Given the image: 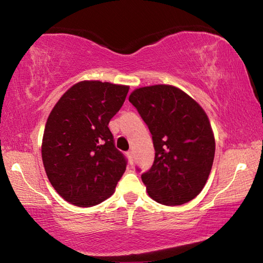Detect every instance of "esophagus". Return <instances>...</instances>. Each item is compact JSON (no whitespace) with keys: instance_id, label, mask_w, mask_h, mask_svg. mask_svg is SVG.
<instances>
[{"instance_id":"esophagus-1","label":"esophagus","mask_w":263,"mask_h":263,"mask_svg":"<svg viewBox=\"0 0 263 263\" xmlns=\"http://www.w3.org/2000/svg\"><path fill=\"white\" fill-rule=\"evenodd\" d=\"M126 155H127V159H128V163L132 164L133 163V153L130 151V152L126 153Z\"/></svg>"}]
</instances>
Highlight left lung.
Instances as JSON below:
<instances>
[{"label": "left lung", "instance_id": "obj_1", "mask_svg": "<svg viewBox=\"0 0 263 263\" xmlns=\"http://www.w3.org/2000/svg\"><path fill=\"white\" fill-rule=\"evenodd\" d=\"M128 101L153 139L154 162L141 175L148 196L163 205L190 202L205 185L215 158V137L205 111L171 84L138 88Z\"/></svg>", "mask_w": 263, "mask_h": 263}]
</instances>
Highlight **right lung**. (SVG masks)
<instances>
[{
	"label": "right lung",
	"instance_id": "right-lung-1",
	"mask_svg": "<svg viewBox=\"0 0 263 263\" xmlns=\"http://www.w3.org/2000/svg\"><path fill=\"white\" fill-rule=\"evenodd\" d=\"M128 86L81 81L70 87L48 116L42 158L53 188L65 201L94 206L114 194L126 169L109 122L122 108Z\"/></svg>",
	"mask_w": 263,
	"mask_h": 263
}]
</instances>
